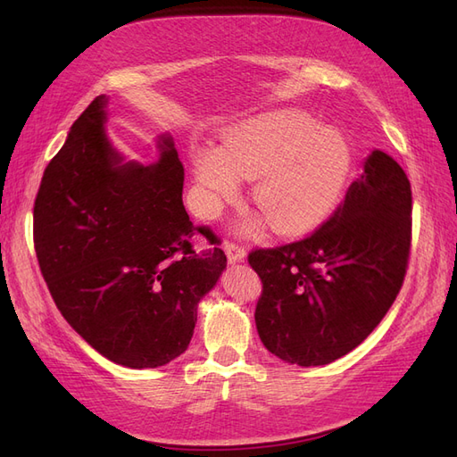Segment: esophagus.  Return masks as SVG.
<instances>
[{"label":"esophagus","instance_id":"1","mask_svg":"<svg viewBox=\"0 0 457 457\" xmlns=\"http://www.w3.org/2000/svg\"><path fill=\"white\" fill-rule=\"evenodd\" d=\"M223 250H225V253H227L228 262H240V261H244V259L247 257V252L244 250L242 245H238V244L227 242V244L223 245Z\"/></svg>","mask_w":457,"mask_h":457}]
</instances>
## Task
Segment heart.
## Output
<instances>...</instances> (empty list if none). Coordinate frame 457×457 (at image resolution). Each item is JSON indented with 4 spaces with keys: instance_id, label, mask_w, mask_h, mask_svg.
Returning a JSON list of instances; mask_svg holds the SVG:
<instances>
[{
    "instance_id": "b5f03b06",
    "label": "heart",
    "mask_w": 457,
    "mask_h": 457,
    "mask_svg": "<svg viewBox=\"0 0 457 457\" xmlns=\"http://www.w3.org/2000/svg\"><path fill=\"white\" fill-rule=\"evenodd\" d=\"M353 171V148L339 129L301 110H274L237 123L223 145L192 154L196 202L215 217L253 179L252 202L278 234L318 227L336 210Z\"/></svg>"
}]
</instances>
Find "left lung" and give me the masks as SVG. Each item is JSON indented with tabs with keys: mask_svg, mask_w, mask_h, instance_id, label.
Here are the masks:
<instances>
[{
	"mask_svg": "<svg viewBox=\"0 0 457 457\" xmlns=\"http://www.w3.org/2000/svg\"><path fill=\"white\" fill-rule=\"evenodd\" d=\"M411 238L404 170L371 150L345 202L309 238L247 257L262 282L255 326L267 351L324 366L358 347L395 303Z\"/></svg>",
	"mask_w": 457,
	"mask_h": 457,
	"instance_id": "obj_1",
	"label": "left lung"
}]
</instances>
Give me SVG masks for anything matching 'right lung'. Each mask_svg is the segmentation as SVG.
Masks as SVG:
<instances>
[{
	"mask_svg": "<svg viewBox=\"0 0 457 457\" xmlns=\"http://www.w3.org/2000/svg\"><path fill=\"white\" fill-rule=\"evenodd\" d=\"M99 95L46 168L34 205L39 269L61 314L120 366H163L188 349L198 303L227 269L220 247L198 255L183 205V163L158 135V158L128 160L106 133ZM215 240H212L213 244Z\"/></svg>",
	"mask_w": 457,
	"mask_h": 457,
	"instance_id": "1",
	"label": "right lung"
}]
</instances>
